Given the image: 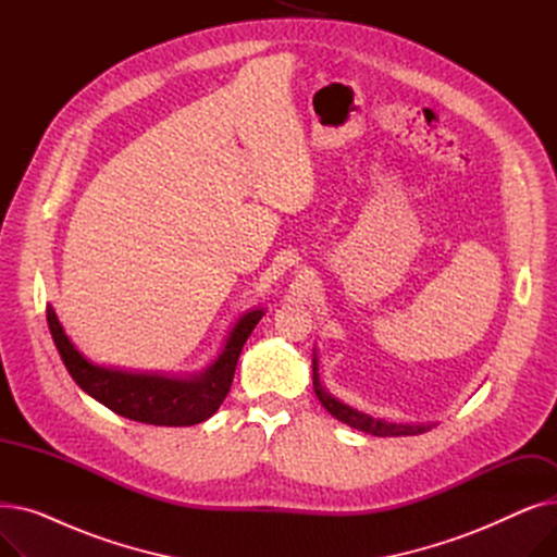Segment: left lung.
<instances>
[{
  "label": "left lung",
  "instance_id": "8db88e82",
  "mask_svg": "<svg viewBox=\"0 0 557 557\" xmlns=\"http://www.w3.org/2000/svg\"><path fill=\"white\" fill-rule=\"evenodd\" d=\"M313 391H315V397L320 399V404H323L336 420L345 422L347 426H352V429L372 433V435H382V437H386V435H418V433H424V431H429L433 426V424H397V422H386L382 418L366 416V413L357 411V408L338 401L334 395H330L325 391L323 384H320L315 355H313Z\"/></svg>",
  "mask_w": 557,
  "mask_h": 557
}]
</instances>
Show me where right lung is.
Returning <instances> with one entry per match:
<instances>
[{
	"instance_id": "1",
	"label": "right lung",
	"mask_w": 557,
	"mask_h": 557,
	"mask_svg": "<svg viewBox=\"0 0 557 557\" xmlns=\"http://www.w3.org/2000/svg\"><path fill=\"white\" fill-rule=\"evenodd\" d=\"M261 315L263 309L246 311L230 330L219 357L200 374L183 379L95 366L67 338L53 307H47L51 338L78 388L108 406L116 416L156 426H191L219 411V406L230 393L244 343Z\"/></svg>"
}]
</instances>
